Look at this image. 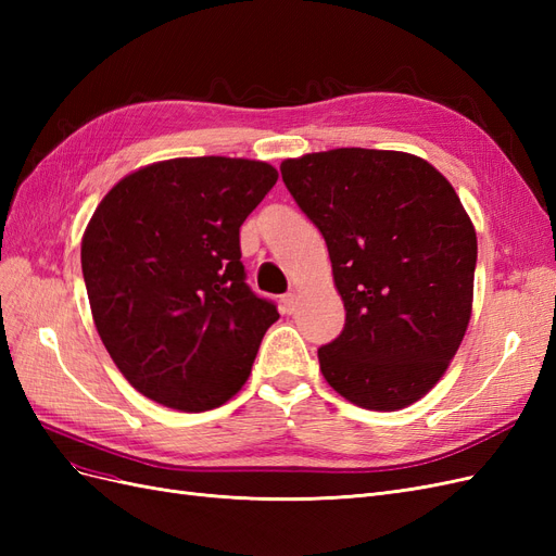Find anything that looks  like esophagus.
<instances>
[{
	"label": "esophagus",
	"instance_id": "obj_1",
	"mask_svg": "<svg viewBox=\"0 0 556 556\" xmlns=\"http://www.w3.org/2000/svg\"><path fill=\"white\" fill-rule=\"evenodd\" d=\"M282 308H285V313H294L296 311V294L294 292H288L282 296Z\"/></svg>",
	"mask_w": 556,
	"mask_h": 556
}]
</instances>
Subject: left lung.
Returning <instances> with one entry per match:
<instances>
[{"mask_svg": "<svg viewBox=\"0 0 556 556\" xmlns=\"http://www.w3.org/2000/svg\"><path fill=\"white\" fill-rule=\"evenodd\" d=\"M325 237L345 327L317 350L325 380L368 410H399L441 380L473 306L478 239L452 185L396 150L336 148L280 164Z\"/></svg>", "mask_w": 556, "mask_h": 556, "instance_id": "left-lung-1", "label": "left lung"}]
</instances>
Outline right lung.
Here are the masks:
<instances>
[{"label": "right lung", "mask_w": 556, "mask_h": 556, "mask_svg": "<svg viewBox=\"0 0 556 556\" xmlns=\"http://www.w3.org/2000/svg\"><path fill=\"white\" fill-rule=\"evenodd\" d=\"M278 180L271 164L178 157L125 176L80 245L102 343L162 406H223L250 376L276 304L245 282L239 229Z\"/></svg>", "instance_id": "obj_1"}]
</instances>
